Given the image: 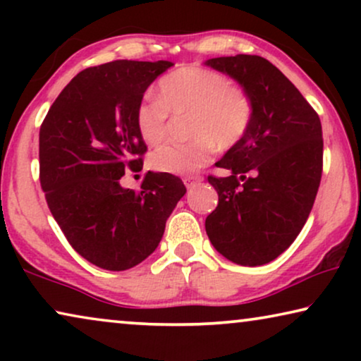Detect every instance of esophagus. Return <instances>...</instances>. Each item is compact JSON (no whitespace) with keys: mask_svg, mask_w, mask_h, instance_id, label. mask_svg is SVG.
<instances>
[{"mask_svg":"<svg viewBox=\"0 0 361 361\" xmlns=\"http://www.w3.org/2000/svg\"><path fill=\"white\" fill-rule=\"evenodd\" d=\"M204 180V177L199 176V174H192V176H185L184 177V184L187 189H192V187H195L197 184H200V182Z\"/></svg>","mask_w":361,"mask_h":361,"instance_id":"34e87169","label":"esophagus"}]
</instances>
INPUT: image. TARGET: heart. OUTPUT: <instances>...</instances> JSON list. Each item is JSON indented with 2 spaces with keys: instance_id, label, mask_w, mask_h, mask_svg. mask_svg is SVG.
<instances>
[{
  "instance_id": "1",
  "label": "heart",
  "mask_w": 361,
  "mask_h": 361,
  "mask_svg": "<svg viewBox=\"0 0 361 361\" xmlns=\"http://www.w3.org/2000/svg\"><path fill=\"white\" fill-rule=\"evenodd\" d=\"M169 113H190L189 142H171L151 154V167L166 174H192L205 167L219 149H231L250 131L255 105L250 93L231 83L225 73L187 66L162 77L157 100L142 102L136 110V130L149 146L167 135Z\"/></svg>"
}]
</instances>
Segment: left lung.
<instances>
[{
    "label": "left lung",
    "mask_w": 361,
    "mask_h": 361,
    "mask_svg": "<svg viewBox=\"0 0 361 361\" xmlns=\"http://www.w3.org/2000/svg\"><path fill=\"white\" fill-rule=\"evenodd\" d=\"M250 93V131L225 152L209 176L219 205L205 220L220 255L241 266H261L293 245L312 210L322 177V125L293 82L259 56L238 54L205 62Z\"/></svg>",
    "instance_id": "obj_1"
}]
</instances>
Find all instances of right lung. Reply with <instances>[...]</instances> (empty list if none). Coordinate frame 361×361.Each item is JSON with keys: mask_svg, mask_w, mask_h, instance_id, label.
Masks as SVG:
<instances>
[{"mask_svg": "<svg viewBox=\"0 0 361 361\" xmlns=\"http://www.w3.org/2000/svg\"><path fill=\"white\" fill-rule=\"evenodd\" d=\"M169 61H113L77 73L39 131V179L49 210L82 258L125 271L157 248L166 221L185 194L177 176L147 172L141 190L121 187L141 171L146 145L136 110Z\"/></svg>", "mask_w": 361, "mask_h": 361, "instance_id": "right-lung-1", "label": "right lung"}]
</instances>
